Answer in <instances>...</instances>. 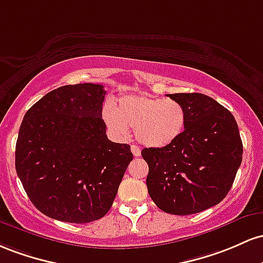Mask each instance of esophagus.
I'll return each instance as SVG.
<instances>
[{"mask_svg":"<svg viewBox=\"0 0 263 263\" xmlns=\"http://www.w3.org/2000/svg\"><path fill=\"white\" fill-rule=\"evenodd\" d=\"M130 149H132V153H133V155H134V156H140L141 152H140L139 146H137V145H134V144H133V145L130 146Z\"/></svg>","mask_w":263,"mask_h":263,"instance_id":"obj_1","label":"esophagus"}]
</instances>
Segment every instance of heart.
<instances>
[{"instance_id":"b5f03b06","label":"heart","mask_w":263,"mask_h":263,"mask_svg":"<svg viewBox=\"0 0 263 263\" xmlns=\"http://www.w3.org/2000/svg\"><path fill=\"white\" fill-rule=\"evenodd\" d=\"M103 118L109 128L122 137H126L132 128L143 145L164 147L184 132L186 111L178 100L130 94L118 100L116 110L104 109Z\"/></svg>"}]
</instances>
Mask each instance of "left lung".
I'll list each match as a JSON object with an SVG mask.
<instances>
[{"instance_id": "left-lung-1", "label": "left lung", "mask_w": 263, "mask_h": 263, "mask_svg": "<svg viewBox=\"0 0 263 263\" xmlns=\"http://www.w3.org/2000/svg\"><path fill=\"white\" fill-rule=\"evenodd\" d=\"M186 111L170 145L145 147L147 193L160 210L191 215L222 201L242 161V140L231 111L201 93L167 94Z\"/></svg>"}]
</instances>
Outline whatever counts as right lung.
<instances>
[{
  "instance_id": "1",
  "label": "right lung",
  "mask_w": 263,
  "mask_h": 263,
  "mask_svg": "<svg viewBox=\"0 0 263 263\" xmlns=\"http://www.w3.org/2000/svg\"><path fill=\"white\" fill-rule=\"evenodd\" d=\"M100 84L63 85L28 109L16 143V171L32 203L46 216L87 223L109 211L130 145L113 143L102 119Z\"/></svg>"
}]
</instances>
